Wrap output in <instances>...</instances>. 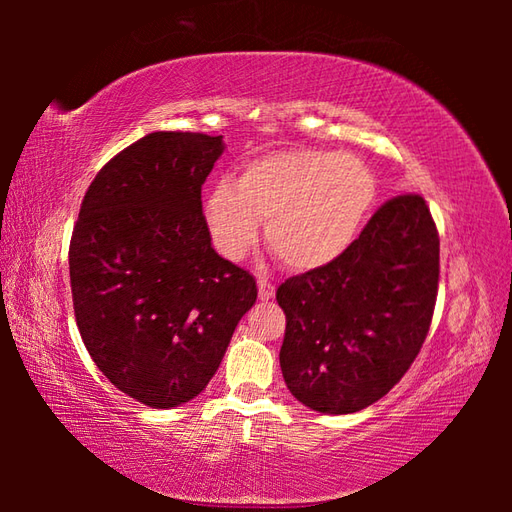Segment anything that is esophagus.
<instances>
[{"instance_id":"esophagus-1","label":"esophagus","mask_w":512,"mask_h":512,"mask_svg":"<svg viewBox=\"0 0 512 512\" xmlns=\"http://www.w3.org/2000/svg\"><path fill=\"white\" fill-rule=\"evenodd\" d=\"M257 288H259V299H262V301H270L275 297V286L270 284L266 277L257 279Z\"/></svg>"}]
</instances>
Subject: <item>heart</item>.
<instances>
[{
	"mask_svg": "<svg viewBox=\"0 0 512 512\" xmlns=\"http://www.w3.org/2000/svg\"><path fill=\"white\" fill-rule=\"evenodd\" d=\"M376 195L363 160L321 149H288L248 160L204 202L213 246L242 259L266 222V244L290 270H317L352 246Z\"/></svg>",
	"mask_w": 512,
	"mask_h": 512,
	"instance_id": "1",
	"label": "heart"
}]
</instances>
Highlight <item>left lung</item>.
Wrapping results in <instances>:
<instances>
[{
  "mask_svg": "<svg viewBox=\"0 0 512 512\" xmlns=\"http://www.w3.org/2000/svg\"><path fill=\"white\" fill-rule=\"evenodd\" d=\"M440 237L422 195L387 200L336 262L286 279L281 372L303 405L354 413L383 398L427 339Z\"/></svg>",
  "mask_w": 512,
  "mask_h": 512,
  "instance_id": "obj_1",
  "label": "left lung"
}]
</instances>
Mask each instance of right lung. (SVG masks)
I'll list each match as a JSON object with an SVG mask.
<instances>
[{
    "mask_svg": "<svg viewBox=\"0 0 512 512\" xmlns=\"http://www.w3.org/2000/svg\"><path fill=\"white\" fill-rule=\"evenodd\" d=\"M222 151V136H143L96 173L72 231L81 339L114 387L154 409L209 385L257 299L204 222L202 184Z\"/></svg>",
    "mask_w": 512,
    "mask_h": 512,
    "instance_id": "1",
    "label": "right lung"
}]
</instances>
